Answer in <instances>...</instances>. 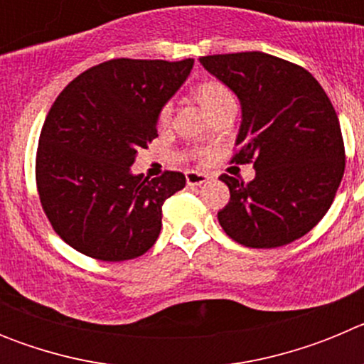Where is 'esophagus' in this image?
Returning a JSON list of instances; mask_svg holds the SVG:
<instances>
[{"label": "esophagus", "mask_w": 364, "mask_h": 364, "mask_svg": "<svg viewBox=\"0 0 364 364\" xmlns=\"http://www.w3.org/2000/svg\"><path fill=\"white\" fill-rule=\"evenodd\" d=\"M210 178H211V176L208 175V173H200V171H188V173H186V182H188V186L205 184V182H208Z\"/></svg>", "instance_id": "obj_1"}]
</instances>
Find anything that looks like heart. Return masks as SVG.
I'll use <instances>...</instances> for the list:
<instances>
[{
  "mask_svg": "<svg viewBox=\"0 0 364 364\" xmlns=\"http://www.w3.org/2000/svg\"><path fill=\"white\" fill-rule=\"evenodd\" d=\"M193 96L197 100L200 107L204 109L208 114H213L218 109L226 107V105L235 104L233 92L228 89L226 85L218 80H205V82L198 83L195 89H193ZM171 118V105L166 104L159 112V122L160 124H167Z\"/></svg>",
  "mask_w": 364,
  "mask_h": 364,
  "instance_id": "1",
  "label": "heart"
}]
</instances>
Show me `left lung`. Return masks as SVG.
<instances>
[{"label": "left lung", "mask_w": 364, "mask_h": 364, "mask_svg": "<svg viewBox=\"0 0 364 364\" xmlns=\"http://www.w3.org/2000/svg\"><path fill=\"white\" fill-rule=\"evenodd\" d=\"M198 62L240 102L237 164H253L250 184L230 175L222 230L247 247L301 239L326 215L345 173L339 118L306 69L266 53L202 56Z\"/></svg>", "instance_id": "8db88e82"}]
</instances>
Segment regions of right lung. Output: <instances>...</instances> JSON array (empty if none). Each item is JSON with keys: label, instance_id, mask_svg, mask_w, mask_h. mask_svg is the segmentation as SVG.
<instances>
[{"label": "right lung", "instance_id": "1", "mask_svg": "<svg viewBox=\"0 0 364 364\" xmlns=\"http://www.w3.org/2000/svg\"><path fill=\"white\" fill-rule=\"evenodd\" d=\"M193 69V60L118 58L91 67L60 92L45 118L36 156L43 211L70 247L120 262L156 242L166 198L186 176L134 175L140 149L159 136V112Z\"/></svg>", "mask_w": 364, "mask_h": 364}]
</instances>
